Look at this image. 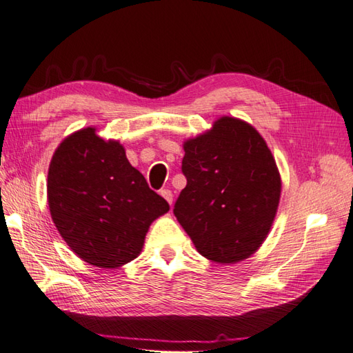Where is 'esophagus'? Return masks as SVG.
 I'll use <instances>...</instances> for the list:
<instances>
[{
    "label": "esophagus",
    "mask_w": 353,
    "mask_h": 353,
    "mask_svg": "<svg viewBox=\"0 0 353 353\" xmlns=\"http://www.w3.org/2000/svg\"><path fill=\"white\" fill-rule=\"evenodd\" d=\"M162 196H164L165 198V200H167V203L171 205V204H173V194H171V191H170V189H162V191L159 192Z\"/></svg>",
    "instance_id": "1"
}]
</instances>
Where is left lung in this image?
<instances>
[{
	"label": "left lung",
	"instance_id": "1",
	"mask_svg": "<svg viewBox=\"0 0 353 353\" xmlns=\"http://www.w3.org/2000/svg\"><path fill=\"white\" fill-rule=\"evenodd\" d=\"M188 180L174 216L200 254L218 264L254 255L274 222L282 180L273 153L250 123L222 116L183 143Z\"/></svg>",
	"mask_w": 353,
	"mask_h": 353
}]
</instances>
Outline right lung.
Listing matches in <instances>:
<instances>
[{
    "mask_svg": "<svg viewBox=\"0 0 353 353\" xmlns=\"http://www.w3.org/2000/svg\"><path fill=\"white\" fill-rule=\"evenodd\" d=\"M48 203L70 249L98 268L137 258L150 223L170 210L130 164L122 144L99 137L94 126L70 134L53 153Z\"/></svg>",
    "mask_w": 353,
    "mask_h": 353,
    "instance_id": "add662e5",
    "label": "right lung"
}]
</instances>
